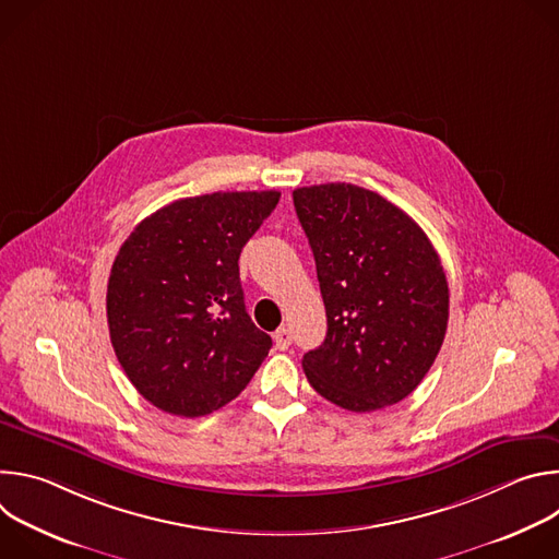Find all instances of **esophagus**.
<instances>
[{
	"label": "esophagus",
	"instance_id": "34e87169",
	"mask_svg": "<svg viewBox=\"0 0 559 559\" xmlns=\"http://www.w3.org/2000/svg\"><path fill=\"white\" fill-rule=\"evenodd\" d=\"M274 343H276V347H278L281 352H285V349L292 345V332H289L287 328H278V330L274 332Z\"/></svg>",
	"mask_w": 559,
	"mask_h": 559
}]
</instances>
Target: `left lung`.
Here are the masks:
<instances>
[{
    "label": "left lung",
    "mask_w": 559,
    "mask_h": 559,
    "mask_svg": "<svg viewBox=\"0 0 559 559\" xmlns=\"http://www.w3.org/2000/svg\"><path fill=\"white\" fill-rule=\"evenodd\" d=\"M292 197L328 311L323 345L302 356L309 384L356 414L401 403L447 334L438 252L409 214L371 190L325 183Z\"/></svg>",
    "instance_id": "obj_1"
}]
</instances>
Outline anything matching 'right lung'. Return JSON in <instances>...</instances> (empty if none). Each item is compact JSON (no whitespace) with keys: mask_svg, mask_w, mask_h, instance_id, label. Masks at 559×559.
Instances as JSON below:
<instances>
[{"mask_svg":"<svg viewBox=\"0 0 559 559\" xmlns=\"http://www.w3.org/2000/svg\"><path fill=\"white\" fill-rule=\"evenodd\" d=\"M281 192L179 199L143 218L108 278L110 341L147 403L207 416L241 393L272 338L246 311L238 257Z\"/></svg>","mask_w":559,"mask_h":559,"instance_id":"1","label":"right lung"}]
</instances>
